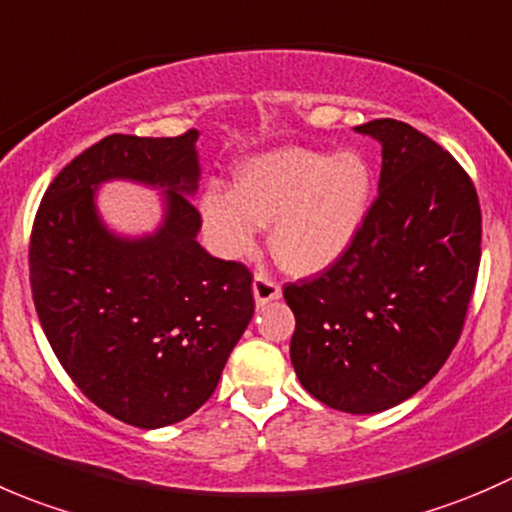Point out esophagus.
<instances>
[{"mask_svg":"<svg viewBox=\"0 0 512 512\" xmlns=\"http://www.w3.org/2000/svg\"><path fill=\"white\" fill-rule=\"evenodd\" d=\"M254 298H256L258 306H263V303H268V301H276V298H281V286H278L271 276H266V273H256L254 276Z\"/></svg>","mask_w":512,"mask_h":512,"instance_id":"esophagus-1","label":"esophagus"}]
</instances>
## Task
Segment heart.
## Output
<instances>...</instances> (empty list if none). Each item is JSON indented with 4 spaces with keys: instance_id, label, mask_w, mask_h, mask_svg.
Returning <instances> with one entry per match:
<instances>
[{
    "instance_id": "1",
    "label": "heart",
    "mask_w": 512,
    "mask_h": 512,
    "mask_svg": "<svg viewBox=\"0 0 512 512\" xmlns=\"http://www.w3.org/2000/svg\"><path fill=\"white\" fill-rule=\"evenodd\" d=\"M373 191L376 174L361 151L281 146L241 161L231 191H204L199 209L216 254L249 256L256 226H271L268 249L278 266L293 276H313L356 244Z\"/></svg>"
}]
</instances>
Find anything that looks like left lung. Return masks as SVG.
Masks as SVG:
<instances>
[{"label":"left lung","instance_id":"8db88e82","mask_svg":"<svg viewBox=\"0 0 512 512\" xmlns=\"http://www.w3.org/2000/svg\"><path fill=\"white\" fill-rule=\"evenodd\" d=\"M356 131L381 144L378 199L348 254L283 298L301 386L366 416L421 391L458 343L480 266V204L463 166L411 124Z\"/></svg>","mask_w":512,"mask_h":512}]
</instances>
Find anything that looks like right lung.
<instances>
[{
	"label": "right lung",
	"instance_id": "1",
	"mask_svg": "<svg viewBox=\"0 0 512 512\" xmlns=\"http://www.w3.org/2000/svg\"><path fill=\"white\" fill-rule=\"evenodd\" d=\"M199 131L111 134L49 184L29 244L39 323L79 391L136 428H164L199 411L254 316L251 273L196 241ZM165 191V219L144 237L100 221L106 180Z\"/></svg>",
	"mask_w": 512,
	"mask_h": 512
}]
</instances>
